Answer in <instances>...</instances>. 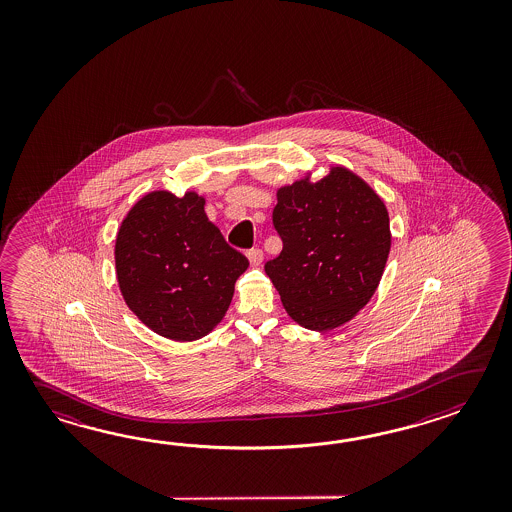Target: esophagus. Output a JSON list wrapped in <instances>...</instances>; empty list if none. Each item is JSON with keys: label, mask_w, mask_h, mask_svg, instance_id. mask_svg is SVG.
I'll use <instances>...</instances> for the list:
<instances>
[{"label": "esophagus", "mask_w": 512, "mask_h": 512, "mask_svg": "<svg viewBox=\"0 0 512 512\" xmlns=\"http://www.w3.org/2000/svg\"><path fill=\"white\" fill-rule=\"evenodd\" d=\"M247 258L251 261L252 267H258L261 261H263V251L261 249H251L247 252Z\"/></svg>", "instance_id": "34e87169"}]
</instances>
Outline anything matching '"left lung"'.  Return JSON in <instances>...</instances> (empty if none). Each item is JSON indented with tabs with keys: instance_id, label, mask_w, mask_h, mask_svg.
Wrapping results in <instances>:
<instances>
[{
	"instance_id": "8db88e82",
	"label": "left lung",
	"mask_w": 512,
	"mask_h": 512,
	"mask_svg": "<svg viewBox=\"0 0 512 512\" xmlns=\"http://www.w3.org/2000/svg\"><path fill=\"white\" fill-rule=\"evenodd\" d=\"M274 229L283 241L265 272L296 324L329 331L349 322L381 282L392 247L390 216L362 177L335 164L276 192Z\"/></svg>"
}]
</instances>
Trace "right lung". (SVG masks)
<instances>
[{
  "label": "right lung",
  "instance_id": "obj_1",
  "mask_svg": "<svg viewBox=\"0 0 512 512\" xmlns=\"http://www.w3.org/2000/svg\"><path fill=\"white\" fill-rule=\"evenodd\" d=\"M249 260L229 247L188 190L148 192L115 240V271L126 305L153 333L175 342L205 337L223 320Z\"/></svg>",
  "mask_w": 512,
  "mask_h": 512
}]
</instances>
